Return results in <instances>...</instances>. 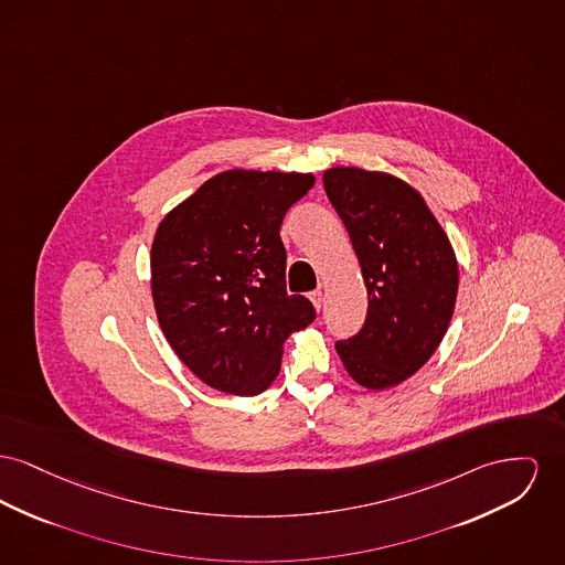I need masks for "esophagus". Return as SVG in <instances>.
Listing matches in <instances>:
<instances>
[{"mask_svg": "<svg viewBox=\"0 0 565 565\" xmlns=\"http://www.w3.org/2000/svg\"><path fill=\"white\" fill-rule=\"evenodd\" d=\"M309 299L313 300V305H316V309H318V311L322 309V300H324V297H322V290H313V292L309 295Z\"/></svg>", "mask_w": 565, "mask_h": 565, "instance_id": "esophagus-1", "label": "esophagus"}]
</instances>
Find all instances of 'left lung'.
Returning <instances> with one entry per match:
<instances>
[{
  "instance_id": "left-lung-1",
  "label": "left lung",
  "mask_w": 565,
  "mask_h": 565,
  "mask_svg": "<svg viewBox=\"0 0 565 565\" xmlns=\"http://www.w3.org/2000/svg\"><path fill=\"white\" fill-rule=\"evenodd\" d=\"M324 190L369 297L361 331L334 348L361 386L382 391L416 373L444 339L459 288L457 258L423 196L397 177L331 168Z\"/></svg>"
}]
</instances>
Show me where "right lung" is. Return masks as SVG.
Returning <instances> with one entry per match:
<instances>
[{
  "mask_svg": "<svg viewBox=\"0 0 565 565\" xmlns=\"http://www.w3.org/2000/svg\"><path fill=\"white\" fill-rule=\"evenodd\" d=\"M309 172L228 170L170 211L151 247L160 327L206 386L238 397L268 388L290 332L316 320L286 290L281 224L313 188Z\"/></svg>",
  "mask_w": 565,
  "mask_h": 565,
  "instance_id": "obj_1",
  "label": "right lung"
}]
</instances>
